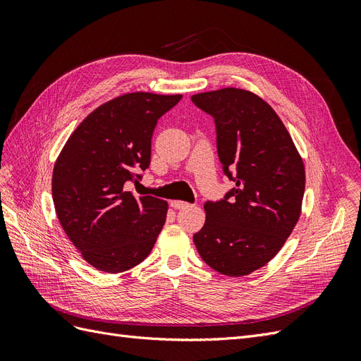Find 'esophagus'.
Instances as JSON below:
<instances>
[{
	"label": "esophagus",
	"instance_id": "1",
	"mask_svg": "<svg viewBox=\"0 0 361 361\" xmlns=\"http://www.w3.org/2000/svg\"><path fill=\"white\" fill-rule=\"evenodd\" d=\"M170 204H171V207H174V209H185V207L190 206V203L182 202V200H173Z\"/></svg>",
	"mask_w": 361,
	"mask_h": 361
}]
</instances>
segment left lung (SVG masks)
Segmentation results:
<instances>
[{
	"mask_svg": "<svg viewBox=\"0 0 361 361\" xmlns=\"http://www.w3.org/2000/svg\"><path fill=\"white\" fill-rule=\"evenodd\" d=\"M191 101L214 117L218 158L235 182L224 199L204 203L194 244L220 274L248 276L279 253L298 221L304 164L286 126L257 94L227 87Z\"/></svg>",
	"mask_w": 361,
	"mask_h": 361,
	"instance_id": "left-lung-1",
	"label": "left lung"
}]
</instances>
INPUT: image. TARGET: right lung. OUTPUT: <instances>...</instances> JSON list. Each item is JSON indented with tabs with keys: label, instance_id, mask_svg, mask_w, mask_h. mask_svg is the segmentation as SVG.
Returning a JSON list of instances; mask_svg holds the SVG:
<instances>
[{
	"label": "right lung",
	"instance_id": "obj_1",
	"mask_svg": "<svg viewBox=\"0 0 361 361\" xmlns=\"http://www.w3.org/2000/svg\"><path fill=\"white\" fill-rule=\"evenodd\" d=\"M180 99L146 92L114 97L87 116L60 152L54 206L64 233L96 269L128 271L157 243L167 202L128 188L149 167L158 118Z\"/></svg>",
	"mask_w": 361,
	"mask_h": 361
}]
</instances>
